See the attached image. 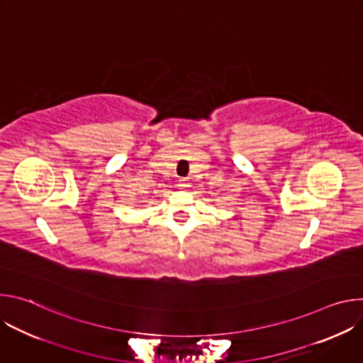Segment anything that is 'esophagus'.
Masks as SVG:
<instances>
[{"mask_svg":"<svg viewBox=\"0 0 363 363\" xmlns=\"http://www.w3.org/2000/svg\"><path fill=\"white\" fill-rule=\"evenodd\" d=\"M178 186L186 188V186H189V181H188L186 178H179V179H178Z\"/></svg>","mask_w":363,"mask_h":363,"instance_id":"esophagus-1","label":"esophagus"}]
</instances>
